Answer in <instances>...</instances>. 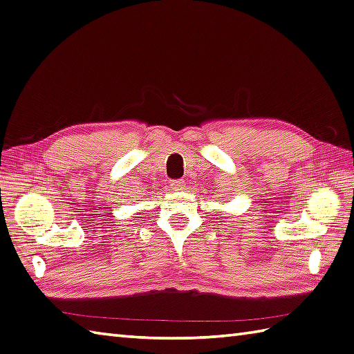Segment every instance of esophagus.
<instances>
[{"label":"esophagus","mask_w":354,"mask_h":354,"mask_svg":"<svg viewBox=\"0 0 354 354\" xmlns=\"http://www.w3.org/2000/svg\"><path fill=\"white\" fill-rule=\"evenodd\" d=\"M169 187L172 191H182L185 189V182L183 180H174V182H171Z\"/></svg>","instance_id":"esophagus-1"}]
</instances>
